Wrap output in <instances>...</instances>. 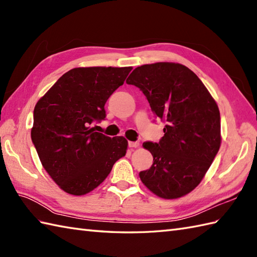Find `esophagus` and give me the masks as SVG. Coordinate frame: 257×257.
I'll return each instance as SVG.
<instances>
[{"instance_id":"1","label":"esophagus","mask_w":257,"mask_h":257,"mask_svg":"<svg viewBox=\"0 0 257 257\" xmlns=\"http://www.w3.org/2000/svg\"><path fill=\"white\" fill-rule=\"evenodd\" d=\"M128 145H129L130 148H138V147H139L138 141H129Z\"/></svg>"}]
</instances>
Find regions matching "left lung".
Wrapping results in <instances>:
<instances>
[{"instance_id":"obj_1","label":"left lung","mask_w":257,"mask_h":257,"mask_svg":"<svg viewBox=\"0 0 257 257\" xmlns=\"http://www.w3.org/2000/svg\"><path fill=\"white\" fill-rule=\"evenodd\" d=\"M127 84L143 90L152 112L166 122L159 144L143 145L154 163L140 180L159 198H181L200 184L220 149L217 103L198 76L178 63L143 65Z\"/></svg>"}]
</instances>
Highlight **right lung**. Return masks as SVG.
Returning a JSON list of instances; mask_svg holds the SVG:
<instances>
[{"label": "right lung", "instance_id": "right-lung-1", "mask_svg": "<svg viewBox=\"0 0 257 257\" xmlns=\"http://www.w3.org/2000/svg\"><path fill=\"white\" fill-rule=\"evenodd\" d=\"M133 67H77L68 70L40 98L31 130L42 166L59 188L84 195L103 182L120 158L125 138L95 132L106 118L105 103Z\"/></svg>", "mask_w": 257, "mask_h": 257}]
</instances>
